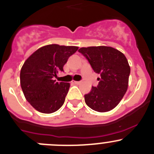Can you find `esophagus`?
<instances>
[{"label":"esophagus","instance_id":"obj_1","mask_svg":"<svg viewBox=\"0 0 154 154\" xmlns=\"http://www.w3.org/2000/svg\"><path fill=\"white\" fill-rule=\"evenodd\" d=\"M72 83L75 84H81V81H75V80H72Z\"/></svg>","mask_w":154,"mask_h":154}]
</instances>
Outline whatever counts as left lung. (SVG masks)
<instances>
[{"mask_svg": "<svg viewBox=\"0 0 154 154\" xmlns=\"http://www.w3.org/2000/svg\"><path fill=\"white\" fill-rule=\"evenodd\" d=\"M94 72L100 74L97 87H92L84 96L85 103L93 110L106 112L118 106L128 87L130 66L125 54L109 46L80 48Z\"/></svg>", "mask_w": 154, "mask_h": 154, "instance_id": "8db88e82", "label": "left lung"}]
</instances>
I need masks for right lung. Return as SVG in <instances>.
Listing matches in <instances>:
<instances>
[{"label":"right lung","mask_w":154,"mask_h":154,"mask_svg":"<svg viewBox=\"0 0 154 154\" xmlns=\"http://www.w3.org/2000/svg\"><path fill=\"white\" fill-rule=\"evenodd\" d=\"M77 46L57 44L41 47L26 60L20 70V85L25 98L35 110L50 114L64 104L70 84L56 82L54 77L67 63Z\"/></svg>","instance_id":"obj_1"}]
</instances>
